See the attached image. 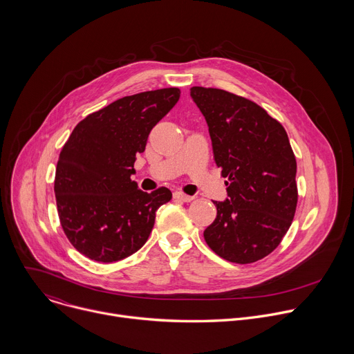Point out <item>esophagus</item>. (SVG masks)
I'll return each instance as SVG.
<instances>
[{"instance_id":"1","label":"esophagus","mask_w":354,"mask_h":354,"mask_svg":"<svg viewBox=\"0 0 354 354\" xmlns=\"http://www.w3.org/2000/svg\"><path fill=\"white\" fill-rule=\"evenodd\" d=\"M174 197L178 198V200H182V201H192L194 198V196H189V194H186L183 192H179V190L174 192Z\"/></svg>"}]
</instances>
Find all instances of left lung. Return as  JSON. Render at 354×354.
Listing matches in <instances>:
<instances>
[{
    "label": "left lung",
    "instance_id": "left-lung-1",
    "mask_svg": "<svg viewBox=\"0 0 354 354\" xmlns=\"http://www.w3.org/2000/svg\"><path fill=\"white\" fill-rule=\"evenodd\" d=\"M190 96L206 118L214 161L228 179V198L213 201L217 217L205 239L228 262L261 261L279 246L297 209V162L288 136L243 96L205 86L190 88Z\"/></svg>",
    "mask_w": 354,
    "mask_h": 354
}]
</instances>
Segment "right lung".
<instances>
[{"label":"right lung","mask_w":354,"mask_h":354,"mask_svg":"<svg viewBox=\"0 0 354 354\" xmlns=\"http://www.w3.org/2000/svg\"><path fill=\"white\" fill-rule=\"evenodd\" d=\"M179 96V88H162L120 97L88 115L66 141L55 178L57 212L66 236L84 257L118 262L148 239L156 212L172 193L142 192L130 176L149 131Z\"/></svg>","instance_id":"right-lung-1"}]
</instances>
